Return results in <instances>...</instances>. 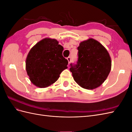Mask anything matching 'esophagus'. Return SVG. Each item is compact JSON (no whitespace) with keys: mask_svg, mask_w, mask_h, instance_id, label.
I'll use <instances>...</instances> for the list:
<instances>
[{"mask_svg":"<svg viewBox=\"0 0 132 132\" xmlns=\"http://www.w3.org/2000/svg\"><path fill=\"white\" fill-rule=\"evenodd\" d=\"M67 60H68V63H69V64L70 63V62H71V58H70V57H68L67 58Z\"/></svg>","mask_w":132,"mask_h":132,"instance_id":"obj_1","label":"esophagus"}]
</instances>
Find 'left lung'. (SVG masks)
<instances>
[{
	"label": "left lung",
	"mask_w": 132,
	"mask_h": 132,
	"mask_svg": "<svg viewBox=\"0 0 132 132\" xmlns=\"http://www.w3.org/2000/svg\"><path fill=\"white\" fill-rule=\"evenodd\" d=\"M78 50V60L70 64L74 80L84 89L93 90L101 86L111 69L110 55L98 41L93 38L81 42Z\"/></svg>",
	"instance_id": "1"
}]
</instances>
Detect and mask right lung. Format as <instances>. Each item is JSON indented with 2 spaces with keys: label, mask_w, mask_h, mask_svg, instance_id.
Returning <instances> with one entry per match:
<instances>
[{
  "label": "right lung",
  "mask_w": 132,
  "mask_h": 132,
  "mask_svg": "<svg viewBox=\"0 0 132 132\" xmlns=\"http://www.w3.org/2000/svg\"><path fill=\"white\" fill-rule=\"evenodd\" d=\"M55 39L45 38L31 48L26 59V70L34 85L40 88L52 85L67 69L63 46Z\"/></svg>",
  "instance_id": "obj_1"
}]
</instances>
